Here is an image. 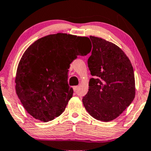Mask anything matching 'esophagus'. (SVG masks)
Instances as JSON below:
<instances>
[{
    "mask_svg": "<svg viewBox=\"0 0 151 151\" xmlns=\"http://www.w3.org/2000/svg\"><path fill=\"white\" fill-rule=\"evenodd\" d=\"M78 86H74L73 87L74 91H75V92H76V91H77V90H78Z\"/></svg>",
    "mask_w": 151,
    "mask_h": 151,
    "instance_id": "esophagus-1",
    "label": "esophagus"
}]
</instances>
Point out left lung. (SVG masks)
Returning <instances> with one entry per match:
<instances>
[{"label": "left lung", "instance_id": "1", "mask_svg": "<svg viewBox=\"0 0 151 151\" xmlns=\"http://www.w3.org/2000/svg\"><path fill=\"white\" fill-rule=\"evenodd\" d=\"M90 38L93 48L88 65L94 78L90 80L82 101L93 118L109 122L118 117L134 99V72L130 60L118 46L100 37Z\"/></svg>", "mask_w": 151, "mask_h": 151}]
</instances>
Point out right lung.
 <instances>
[{
	"label": "right lung",
	"instance_id": "right-lung-1",
	"mask_svg": "<svg viewBox=\"0 0 151 151\" xmlns=\"http://www.w3.org/2000/svg\"><path fill=\"white\" fill-rule=\"evenodd\" d=\"M87 37L57 33L40 38L29 46L19 62L16 91L27 111L46 122L58 117L73 96L68 83L70 64L88 55Z\"/></svg>",
	"mask_w": 151,
	"mask_h": 151
}]
</instances>
